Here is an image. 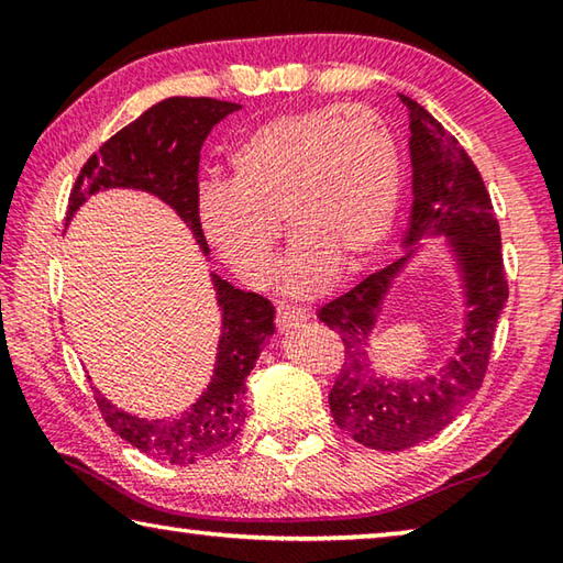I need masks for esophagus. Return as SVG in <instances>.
Instances as JSON below:
<instances>
[{
    "label": "esophagus",
    "instance_id": "esophagus-1",
    "mask_svg": "<svg viewBox=\"0 0 563 563\" xmlns=\"http://www.w3.org/2000/svg\"><path fill=\"white\" fill-rule=\"evenodd\" d=\"M305 320H308V316H305V312L298 308H278V312H275V328H278L280 332L298 328Z\"/></svg>",
    "mask_w": 563,
    "mask_h": 563
}]
</instances>
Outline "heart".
Segmentation results:
<instances>
[{
  "instance_id": "obj_1",
  "label": "heart",
  "mask_w": 563,
  "mask_h": 563,
  "mask_svg": "<svg viewBox=\"0 0 563 563\" xmlns=\"http://www.w3.org/2000/svg\"><path fill=\"white\" fill-rule=\"evenodd\" d=\"M399 156L379 113L362 103L280 113L231 154V180L208 184L198 221L213 251L247 285L275 273L280 221L295 238L285 261L290 295H316L360 271L393 231Z\"/></svg>"
}]
</instances>
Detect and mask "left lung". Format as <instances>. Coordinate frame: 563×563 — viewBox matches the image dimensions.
I'll return each instance as SVG.
<instances>
[{
  "instance_id": "8db88e82",
  "label": "left lung",
  "mask_w": 563,
  "mask_h": 563,
  "mask_svg": "<svg viewBox=\"0 0 563 563\" xmlns=\"http://www.w3.org/2000/svg\"><path fill=\"white\" fill-rule=\"evenodd\" d=\"M399 99L409 109L412 131L409 154L415 203L405 243L415 245L427 233L452 238L470 310L456 357L440 375L422 383H387L373 377L360 362L389 283L402 271L409 253L369 273L355 288L318 310V318L338 332L347 352L330 389L332 419L352 440L379 452L409 450L430 440L462 412L487 375L497 320L509 298L497 213L479 168L430 111L402 93Z\"/></svg>"
}]
</instances>
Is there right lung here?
Instances as JSON below:
<instances>
[{
  "instance_id": "right-lung-1",
  "label": "right lung",
  "mask_w": 563,
  "mask_h": 563,
  "mask_svg": "<svg viewBox=\"0 0 563 563\" xmlns=\"http://www.w3.org/2000/svg\"><path fill=\"white\" fill-rule=\"evenodd\" d=\"M238 109L241 103L208 97L158 101L89 156L71 188L66 221L101 188H141L174 208L208 253L198 221V161L211 129ZM213 288L223 320L216 373L188 412L174 419H144L121 412L101 393L93 395L103 422L121 440L168 464H196L235 440L245 419V379L265 340L275 332V308L268 298L238 290L218 275H213Z\"/></svg>"
}]
</instances>
